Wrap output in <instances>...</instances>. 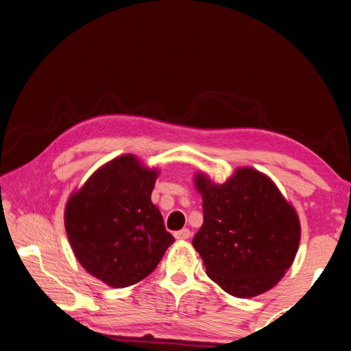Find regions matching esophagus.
I'll use <instances>...</instances> for the list:
<instances>
[{
    "label": "esophagus",
    "instance_id": "34e87169",
    "mask_svg": "<svg viewBox=\"0 0 351 351\" xmlns=\"http://www.w3.org/2000/svg\"><path fill=\"white\" fill-rule=\"evenodd\" d=\"M174 236H176L177 239H180V241H186V239L191 238V230H189V229H182V230L176 232Z\"/></svg>",
    "mask_w": 351,
    "mask_h": 351
}]
</instances>
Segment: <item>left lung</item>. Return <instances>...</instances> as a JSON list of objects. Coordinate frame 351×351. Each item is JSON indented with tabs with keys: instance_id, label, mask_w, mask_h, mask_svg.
Listing matches in <instances>:
<instances>
[{
	"instance_id": "obj_1",
	"label": "left lung",
	"mask_w": 351,
	"mask_h": 351,
	"mask_svg": "<svg viewBox=\"0 0 351 351\" xmlns=\"http://www.w3.org/2000/svg\"><path fill=\"white\" fill-rule=\"evenodd\" d=\"M204 224L192 241L206 274L227 293L257 297L283 278L295 258L301 226L297 211L270 177L236 168L223 184L195 176Z\"/></svg>"
}]
</instances>
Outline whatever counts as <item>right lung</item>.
<instances>
[{
	"mask_svg": "<svg viewBox=\"0 0 351 351\" xmlns=\"http://www.w3.org/2000/svg\"><path fill=\"white\" fill-rule=\"evenodd\" d=\"M159 171L127 154L94 171L64 208L75 257L91 276L127 288L152 273L176 239L150 201Z\"/></svg>",
	"mask_w": 351,
	"mask_h": 351,
	"instance_id": "obj_1",
	"label": "right lung"
}]
</instances>
